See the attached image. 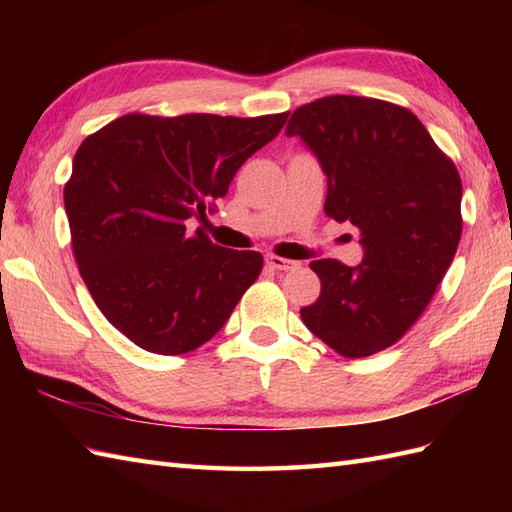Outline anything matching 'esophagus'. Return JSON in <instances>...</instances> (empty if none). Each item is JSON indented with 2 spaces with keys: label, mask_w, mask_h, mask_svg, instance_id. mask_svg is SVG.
I'll list each match as a JSON object with an SVG mask.
<instances>
[{
  "label": "esophagus",
  "mask_w": 512,
  "mask_h": 512,
  "mask_svg": "<svg viewBox=\"0 0 512 512\" xmlns=\"http://www.w3.org/2000/svg\"><path fill=\"white\" fill-rule=\"evenodd\" d=\"M266 264L273 268V270H295V268H299L301 264L299 262H295V259H284V257H279V255H268L266 257Z\"/></svg>",
  "instance_id": "obj_1"
}]
</instances>
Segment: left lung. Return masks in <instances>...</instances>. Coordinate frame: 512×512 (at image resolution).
Masks as SVG:
<instances>
[{
	"instance_id": "left-lung-1",
	"label": "left lung",
	"mask_w": 512,
	"mask_h": 512,
	"mask_svg": "<svg viewBox=\"0 0 512 512\" xmlns=\"http://www.w3.org/2000/svg\"><path fill=\"white\" fill-rule=\"evenodd\" d=\"M328 176L325 215L361 233L356 268L317 259L321 295L301 308L308 330L345 358L387 350L420 319L462 235V180L407 107L334 94L292 112Z\"/></svg>"
}]
</instances>
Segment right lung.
Segmentation results:
<instances>
[{"label":"right lung","instance_id":"1","mask_svg":"<svg viewBox=\"0 0 512 512\" xmlns=\"http://www.w3.org/2000/svg\"><path fill=\"white\" fill-rule=\"evenodd\" d=\"M288 114H125L76 149L65 182L74 259L96 306L147 352L178 356L222 330L262 273L257 250L213 244L191 215L224 198L237 169Z\"/></svg>","mask_w":512,"mask_h":512}]
</instances>
